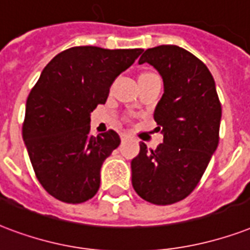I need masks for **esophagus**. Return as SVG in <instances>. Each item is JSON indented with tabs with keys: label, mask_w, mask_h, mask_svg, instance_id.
<instances>
[{
	"label": "esophagus",
	"mask_w": 250,
	"mask_h": 250,
	"mask_svg": "<svg viewBox=\"0 0 250 250\" xmlns=\"http://www.w3.org/2000/svg\"><path fill=\"white\" fill-rule=\"evenodd\" d=\"M128 138H129L128 133H122V135H121L122 140H125V139H128Z\"/></svg>",
	"instance_id": "34e87169"
}]
</instances>
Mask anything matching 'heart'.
<instances>
[{
  "mask_svg": "<svg viewBox=\"0 0 250 250\" xmlns=\"http://www.w3.org/2000/svg\"><path fill=\"white\" fill-rule=\"evenodd\" d=\"M148 74H153V73H143L142 76H148Z\"/></svg>",
  "mask_w": 250,
  "mask_h": 250,
  "instance_id": "1",
  "label": "heart"
}]
</instances>
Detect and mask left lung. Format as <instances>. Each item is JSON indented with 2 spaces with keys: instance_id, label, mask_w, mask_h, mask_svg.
<instances>
[{
  "instance_id": "left-lung-1",
  "label": "left lung",
  "mask_w": 250,
  "mask_h": 250,
  "mask_svg": "<svg viewBox=\"0 0 250 250\" xmlns=\"http://www.w3.org/2000/svg\"><path fill=\"white\" fill-rule=\"evenodd\" d=\"M148 62L164 81V94L155 108L164 143L148 149L144 143L131 161L132 186L153 205H173L199 184L219 144L222 104L208 68L178 45L144 51L139 64Z\"/></svg>"
}]
</instances>
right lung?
<instances>
[{"label": "right lung", "mask_w": 250, "mask_h": 250, "mask_svg": "<svg viewBox=\"0 0 250 250\" xmlns=\"http://www.w3.org/2000/svg\"><path fill=\"white\" fill-rule=\"evenodd\" d=\"M142 52L72 47L43 69L27 97L22 136L36 178L53 198L76 205L97 194L101 167L121 138L112 129L90 135V112Z\"/></svg>", "instance_id": "1"}]
</instances>
